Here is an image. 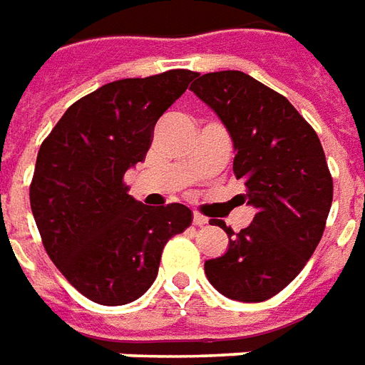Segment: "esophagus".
<instances>
[{"mask_svg": "<svg viewBox=\"0 0 365 365\" xmlns=\"http://www.w3.org/2000/svg\"><path fill=\"white\" fill-rule=\"evenodd\" d=\"M207 222H209L207 217H203L201 213H193V225H195V227H203V225H207Z\"/></svg>", "mask_w": 365, "mask_h": 365, "instance_id": "esophagus-1", "label": "esophagus"}]
</instances>
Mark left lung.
<instances>
[{
    "label": "left lung",
    "instance_id": "1",
    "mask_svg": "<svg viewBox=\"0 0 365 365\" xmlns=\"http://www.w3.org/2000/svg\"><path fill=\"white\" fill-rule=\"evenodd\" d=\"M195 78L190 90L229 130L232 170L256 209L238 235L215 222L229 235V248L205 262V275L225 297L260 303L313 256L332 205V178L319 136L285 97L238 70Z\"/></svg>",
    "mask_w": 365,
    "mask_h": 365
}]
</instances>
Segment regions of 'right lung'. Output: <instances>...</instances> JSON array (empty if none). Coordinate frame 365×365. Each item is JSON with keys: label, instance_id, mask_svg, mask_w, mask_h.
<instances>
[{"label": "right lung", "instance_id": "add662e5", "mask_svg": "<svg viewBox=\"0 0 365 365\" xmlns=\"http://www.w3.org/2000/svg\"><path fill=\"white\" fill-rule=\"evenodd\" d=\"M170 70L105 83L68 107L41 144L31 209L60 274L99 305L143 297L170 238L191 225L182 203L148 207L123 175L143 162L156 120L195 78Z\"/></svg>", "mask_w": 365, "mask_h": 365}]
</instances>
